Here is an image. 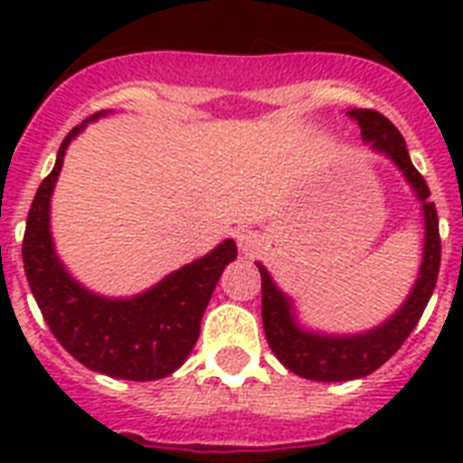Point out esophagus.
Wrapping results in <instances>:
<instances>
[{
	"instance_id": "34e87169",
	"label": "esophagus",
	"mask_w": 463,
	"mask_h": 463,
	"mask_svg": "<svg viewBox=\"0 0 463 463\" xmlns=\"http://www.w3.org/2000/svg\"><path fill=\"white\" fill-rule=\"evenodd\" d=\"M238 247H240V252L245 254V257H252V254L260 252L261 235L254 231H240L238 232Z\"/></svg>"
}]
</instances>
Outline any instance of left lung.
I'll return each instance as SVG.
<instances>
[{
	"label": "left lung",
	"mask_w": 463,
	"mask_h": 463,
	"mask_svg": "<svg viewBox=\"0 0 463 463\" xmlns=\"http://www.w3.org/2000/svg\"><path fill=\"white\" fill-rule=\"evenodd\" d=\"M351 118L358 119L360 134L367 146L392 160L413 189L423 213V260L406 300L384 322L355 334H331L300 322L293 298L283 293L269 269L257 261L261 274V322L269 348L290 373L315 382L360 380L384 365L402 348L411 331L416 329L435 290L439 271L438 211L430 202V189L425 184L423 175L411 163L402 132L374 110H351Z\"/></svg>",
	"instance_id": "obj_1"
}]
</instances>
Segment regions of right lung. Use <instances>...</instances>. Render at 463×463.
Returning <instances> with one entry per match:
<instances>
[{
    "mask_svg": "<svg viewBox=\"0 0 463 463\" xmlns=\"http://www.w3.org/2000/svg\"><path fill=\"white\" fill-rule=\"evenodd\" d=\"M108 115L112 110L96 112L61 141L52 173L40 182L28 211L24 269L47 326L81 365L118 380L151 382L173 374L187 360L213 288L238 257V247L235 240H223L209 254L127 298L100 296L69 274L50 231L52 192L69 144L86 125Z\"/></svg>",
    "mask_w": 463,
    "mask_h": 463,
    "instance_id": "add662e5",
    "label": "right lung"
}]
</instances>
